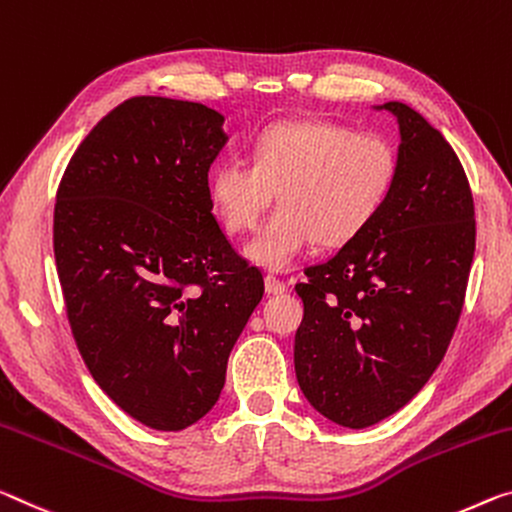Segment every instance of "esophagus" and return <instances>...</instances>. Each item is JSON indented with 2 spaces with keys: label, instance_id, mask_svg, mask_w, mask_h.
Segmentation results:
<instances>
[{
  "label": "esophagus",
  "instance_id": "1",
  "mask_svg": "<svg viewBox=\"0 0 512 512\" xmlns=\"http://www.w3.org/2000/svg\"><path fill=\"white\" fill-rule=\"evenodd\" d=\"M264 287H266V294L271 296H278V294H285L287 291V285L278 278H273V275H266L264 278Z\"/></svg>",
  "mask_w": 512,
  "mask_h": 512
}]
</instances>
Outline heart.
<instances>
[{
	"instance_id": "obj_1",
	"label": "heart",
	"mask_w": 512,
	"mask_h": 512,
	"mask_svg": "<svg viewBox=\"0 0 512 512\" xmlns=\"http://www.w3.org/2000/svg\"><path fill=\"white\" fill-rule=\"evenodd\" d=\"M399 159L392 143L353 127L298 120L266 127L253 145V164L227 157L212 168L207 196L230 234L253 230L271 207L280 209L246 243V259L266 271H289L319 241L339 248L376 221L394 189Z\"/></svg>"
}]
</instances>
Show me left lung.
Wrapping results in <instances>:
<instances>
[{"instance_id":"left-lung-1","label":"left lung","mask_w":512,"mask_h":512,"mask_svg":"<svg viewBox=\"0 0 512 512\" xmlns=\"http://www.w3.org/2000/svg\"><path fill=\"white\" fill-rule=\"evenodd\" d=\"M376 109L399 123V173L358 239L296 285L305 314L294 367L312 408L367 428L399 412L433 376L458 326L476 246L474 200L460 159L403 102Z\"/></svg>"}]
</instances>
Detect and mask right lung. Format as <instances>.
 <instances>
[{
    "mask_svg": "<svg viewBox=\"0 0 512 512\" xmlns=\"http://www.w3.org/2000/svg\"><path fill=\"white\" fill-rule=\"evenodd\" d=\"M223 123L205 104L132 97L81 141L56 193V271L81 358L154 431L214 408L264 294L207 196Z\"/></svg>",
    "mask_w": 512,
    "mask_h": 512,
    "instance_id": "obj_1",
    "label": "right lung"
}]
</instances>
